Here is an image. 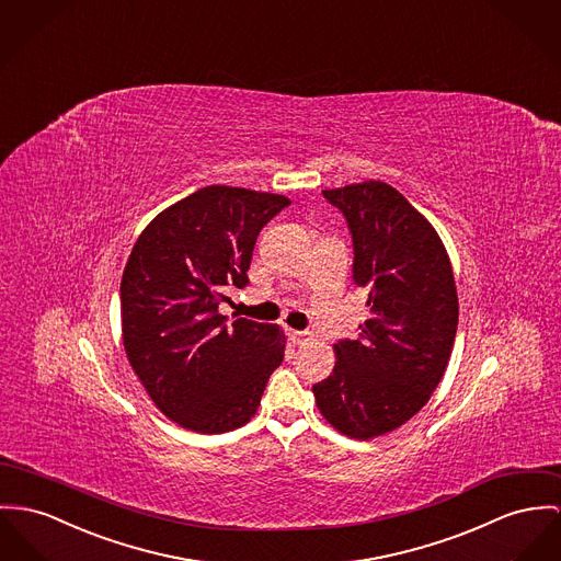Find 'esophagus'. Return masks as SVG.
I'll use <instances>...</instances> for the list:
<instances>
[{
    "label": "esophagus",
    "instance_id": "1",
    "mask_svg": "<svg viewBox=\"0 0 561 561\" xmlns=\"http://www.w3.org/2000/svg\"><path fill=\"white\" fill-rule=\"evenodd\" d=\"M288 340L295 345L305 344L311 340V335L307 331H295V329H288Z\"/></svg>",
    "mask_w": 561,
    "mask_h": 561
}]
</instances>
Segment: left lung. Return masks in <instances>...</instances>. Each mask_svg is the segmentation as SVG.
Returning <instances> with one entry per match:
<instances>
[{
    "label": "left lung",
    "instance_id": "8db88e82",
    "mask_svg": "<svg viewBox=\"0 0 561 561\" xmlns=\"http://www.w3.org/2000/svg\"><path fill=\"white\" fill-rule=\"evenodd\" d=\"M322 194L347 219L369 318L356 340L335 344L316 405L333 430L371 439L408 423L444 378L459 322L455 275L430 219L385 181Z\"/></svg>",
    "mask_w": 561,
    "mask_h": 561
}]
</instances>
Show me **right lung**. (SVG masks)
Instances as JSON below:
<instances>
[{
  "mask_svg": "<svg viewBox=\"0 0 561 561\" xmlns=\"http://www.w3.org/2000/svg\"><path fill=\"white\" fill-rule=\"evenodd\" d=\"M290 201L230 185L201 187L153 217L122 277V337L156 408L183 430L226 433L252 421L282 365L277 324L217 311L248 284L260 230Z\"/></svg>",
  "mask_w": 561,
  "mask_h": 561,
  "instance_id": "right-lung-1",
  "label": "right lung"
}]
</instances>
